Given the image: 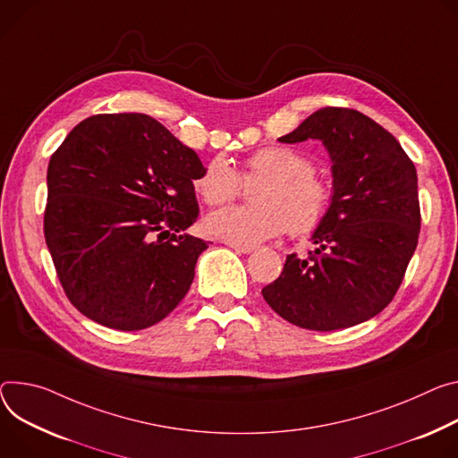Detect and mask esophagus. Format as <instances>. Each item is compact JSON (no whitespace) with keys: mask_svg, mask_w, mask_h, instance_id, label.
Instances as JSON below:
<instances>
[{"mask_svg":"<svg viewBox=\"0 0 458 458\" xmlns=\"http://www.w3.org/2000/svg\"><path fill=\"white\" fill-rule=\"evenodd\" d=\"M230 248H233L235 252H239V254H252L254 250H256V246H248V244H235V242H226Z\"/></svg>","mask_w":458,"mask_h":458,"instance_id":"34e87169","label":"esophagus"}]
</instances>
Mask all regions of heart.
<instances>
[{
	"instance_id": "b5f03b06",
	"label": "heart",
	"mask_w": 458,
	"mask_h": 458,
	"mask_svg": "<svg viewBox=\"0 0 458 458\" xmlns=\"http://www.w3.org/2000/svg\"><path fill=\"white\" fill-rule=\"evenodd\" d=\"M314 162L293 148H263L242 164V179H265L252 206H226L206 217L204 226L216 237L254 246L288 230L296 235L314 232L328 216L332 188L314 175ZM193 190L206 204H223L239 191L232 164L217 157L204 165Z\"/></svg>"
}]
</instances>
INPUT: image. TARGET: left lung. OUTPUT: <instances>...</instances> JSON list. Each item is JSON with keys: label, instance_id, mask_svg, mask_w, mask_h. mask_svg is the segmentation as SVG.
<instances>
[{"label": "left lung", "instance_id": "8db88e82", "mask_svg": "<svg viewBox=\"0 0 458 458\" xmlns=\"http://www.w3.org/2000/svg\"><path fill=\"white\" fill-rule=\"evenodd\" d=\"M319 140L332 162V206L309 259L286 256L265 301L286 321L338 330L382 312L403 279L420 233L419 179L400 142L360 111L323 107L281 139Z\"/></svg>", "mask_w": 458, "mask_h": 458}]
</instances>
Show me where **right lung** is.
I'll return each instance as SVG.
<instances>
[{
    "label": "right lung",
    "mask_w": 458,
    "mask_h": 458,
    "mask_svg": "<svg viewBox=\"0 0 458 458\" xmlns=\"http://www.w3.org/2000/svg\"><path fill=\"white\" fill-rule=\"evenodd\" d=\"M202 170L193 149L140 113L95 114L65 137L49 162L44 232L81 314L140 330L182 301L208 248L186 233Z\"/></svg>",
    "instance_id": "right-lung-1"
}]
</instances>
